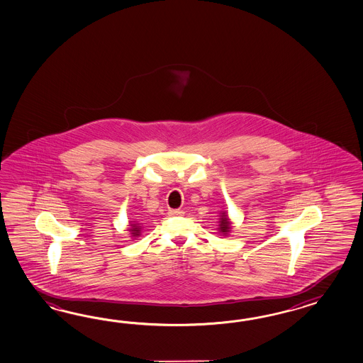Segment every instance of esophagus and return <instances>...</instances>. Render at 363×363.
Returning <instances> with one entry per match:
<instances>
[{"label":"esophagus","instance_id":"esophagus-1","mask_svg":"<svg viewBox=\"0 0 363 363\" xmlns=\"http://www.w3.org/2000/svg\"><path fill=\"white\" fill-rule=\"evenodd\" d=\"M184 214L182 210H169V216H181Z\"/></svg>","mask_w":363,"mask_h":363}]
</instances>
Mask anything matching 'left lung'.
I'll return each instance as SVG.
<instances>
[{
  "label": "left lung",
  "mask_w": 363,
  "mask_h": 363,
  "mask_svg": "<svg viewBox=\"0 0 363 363\" xmlns=\"http://www.w3.org/2000/svg\"><path fill=\"white\" fill-rule=\"evenodd\" d=\"M219 231L225 236L228 235V233L231 231V222L225 213H222L220 219H219Z\"/></svg>",
  "instance_id": "left-lung-1"
}]
</instances>
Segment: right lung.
<instances>
[{
    "label": "right lung",
    "instance_id": "add662e5",
    "mask_svg": "<svg viewBox=\"0 0 363 363\" xmlns=\"http://www.w3.org/2000/svg\"><path fill=\"white\" fill-rule=\"evenodd\" d=\"M130 227L128 228V231L132 234L133 238H138L141 234V225H138V223H130Z\"/></svg>",
    "mask_w": 363,
    "mask_h": 363
}]
</instances>
